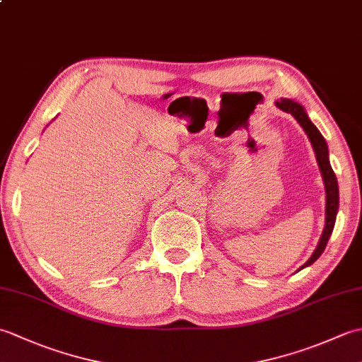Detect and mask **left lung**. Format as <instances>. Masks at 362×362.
Wrapping results in <instances>:
<instances>
[{
	"label": "left lung",
	"mask_w": 362,
	"mask_h": 362,
	"mask_svg": "<svg viewBox=\"0 0 362 362\" xmlns=\"http://www.w3.org/2000/svg\"><path fill=\"white\" fill-rule=\"evenodd\" d=\"M275 105L279 107L280 110L291 113L292 117L297 119L298 124L303 127V130L306 132V135H308L310 141L313 144L314 152H316L320 173H322V177H324V182H325V193H327L325 228H324V233H322V236H320V241L317 244L316 250H314L311 258L302 266V269H303L306 266L313 264L314 261H316L322 255V252H324L325 247H327V243L329 240V236H332L333 227H334L337 205H339V189H337L336 174H334L333 168H332V165H329V160H328V148H327L325 138L322 136V134L319 132L317 127L313 124L303 107L296 101H291V99H280V101L275 103Z\"/></svg>",
	"instance_id": "obj_1"
}]
</instances>
